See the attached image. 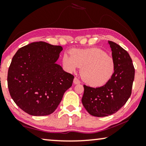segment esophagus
<instances>
[{
    "label": "esophagus",
    "instance_id": "34e87169",
    "mask_svg": "<svg viewBox=\"0 0 146 146\" xmlns=\"http://www.w3.org/2000/svg\"><path fill=\"white\" fill-rule=\"evenodd\" d=\"M73 82H74V84H78L80 83V80L77 78H74Z\"/></svg>",
    "mask_w": 146,
    "mask_h": 146
}]
</instances>
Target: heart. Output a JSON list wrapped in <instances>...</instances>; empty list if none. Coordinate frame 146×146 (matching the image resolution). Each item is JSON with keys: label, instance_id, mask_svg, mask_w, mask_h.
<instances>
[{"label": "heart", "instance_id": "heart-1", "mask_svg": "<svg viewBox=\"0 0 146 146\" xmlns=\"http://www.w3.org/2000/svg\"><path fill=\"white\" fill-rule=\"evenodd\" d=\"M62 61L64 68L69 72H74L82 67L80 73L83 80L94 87L107 83L115 70L113 58L98 48L74 49L71 54H64Z\"/></svg>", "mask_w": 146, "mask_h": 146}]
</instances>
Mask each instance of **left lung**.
<instances>
[{"mask_svg":"<svg viewBox=\"0 0 146 146\" xmlns=\"http://www.w3.org/2000/svg\"><path fill=\"white\" fill-rule=\"evenodd\" d=\"M108 44L115 62L113 76L103 86L84 85L82 102L90 114L96 117L108 116L118 111L130 97L134 80L135 69L127 52L113 42Z\"/></svg>","mask_w":146,"mask_h":146,"instance_id":"left-lung-1","label":"left lung"}]
</instances>
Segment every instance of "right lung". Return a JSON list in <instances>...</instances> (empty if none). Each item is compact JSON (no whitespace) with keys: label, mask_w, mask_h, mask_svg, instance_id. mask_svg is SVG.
I'll use <instances>...</instances> for the list:
<instances>
[{"label":"right lung","mask_w":146,"mask_h":146,"mask_svg":"<svg viewBox=\"0 0 146 146\" xmlns=\"http://www.w3.org/2000/svg\"><path fill=\"white\" fill-rule=\"evenodd\" d=\"M60 46L36 42L21 48L8 71V88L16 104L32 115H50L72 84L74 76L56 64Z\"/></svg>","instance_id":"1"}]
</instances>
